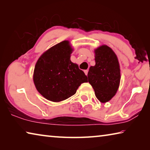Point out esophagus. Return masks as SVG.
<instances>
[{
    "instance_id": "34e87169",
    "label": "esophagus",
    "mask_w": 150,
    "mask_h": 150,
    "mask_svg": "<svg viewBox=\"0 0 150 150\" xmlns=\"http://www.w3.org/2000/svg\"><path fill=\"white\" fill-rule=\"evenodd\" d=\"M88 71L87 69L84 71V72H85V75H87V74H88Z\"/></svg>"
}]
</instances>
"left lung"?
Wrapping results in <instances>:
<instances>
[{"label": "left lung", "instance_id": "left-lung-1", "mask_svg": "<svg viewBox=\"0 0 150 150\" xmlns=\"http://www.w3.org/2000/svg\"><path fill=\"white\" fill-rule=\"evenodd\" d=\"M95 65L88 72V83L92 86L96 97L101 103L110 100L118 89L120 81V65L117 56L106 45L95 50Z\"/></svg>", "mask_w": 150, "mask_h": 150}]
</instances>
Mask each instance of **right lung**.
<instances>
[{
    "label": "right lung",
    "instance_id": "obj_1",
    "mask_svg": "<svg viewBox=\"0 0 150 150\" xmlns=\"http://www.w3.org/2000/svg\"><path fill=\"white\" fill-rule=\"evenodd\" d=\"M73 49L69 41H63L45 52L35 65L34 85L46 99L60 102L75 95L87 77L70 60Z\"/></svg>",
    "mask_w": 150,
    "mask_h": 150
}]
</instances>
